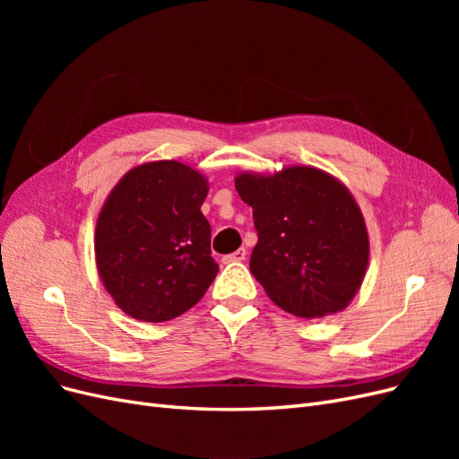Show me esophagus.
<instances>
[{
    "label": "esophagus",
    "mask_w": 459,
    "mask_h": 459,
    "mask_svg": "<svg viewBox=\"0 0 459 459\" xmlns=\"http://www.w3.org/2000/svg\"><path fill=\"white\" fill-rule=\"evenodd\" d=\"M245 258H247L245 248H238V251H233L231 255H226L224 258H221V262H224V264H233V262H243Z\"/></svg>",
    "instance_id": "1"
}]
</instances>
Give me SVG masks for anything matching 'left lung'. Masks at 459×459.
Instances as JSON below:
<instances>
[{
    "label": "left lung",
    "instance_id": "left-lung-1",
    "mask_svg": "<svg viewBox=\"0 0 459 459\" xmlns=\"http://www.w3.org/2000/svg\"><path fill=\"white\" fill-rule=\"evenodd\" d=\"M235 189L253 206L251 272L268 297L307 319L344 310L369 258L364 218L349 189L312 166L241 174Z\"/></svg>",
    "mask_w": 459,
    "mask_h": 459
}]
</instances>
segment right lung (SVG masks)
Here are the masks:
<instances>
[{
  "mask_svg": "<svg viewBox=\"0 0 459 459\" xmlns=\"http://www.w3.org/2000/svg\"><path fill=\"white\" fill-rule=\"evenodd\" d=\"M206 179L176 160L142 164L110 193L95 228L105 289L140 322H169L203 299L218 273Z\"/></svg>",
  "mask_w": 459,
  "mask_h": 459,
  "instance_id": "obj_1",
  "label": "right lung"
}]
</instances>
